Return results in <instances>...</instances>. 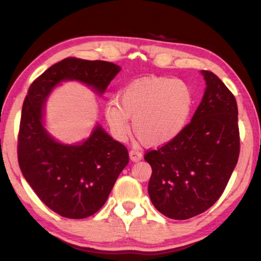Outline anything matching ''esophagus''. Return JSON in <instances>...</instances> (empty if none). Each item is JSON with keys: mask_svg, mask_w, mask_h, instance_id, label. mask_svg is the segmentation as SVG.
<instances>
[{"mask_svg": "<svg viewBox=\"0 0 261 261\" xmlns=\"http://www.w3.org/2000/svg\"><path fill=\"white\" fill-rule=\"evenodd\" d=\"M128 157H130V160L133 162H139V161L142 160L143 155H142V152H140L139 149L134 148V149H131L130 152H128Z\"/></svg>", "mask_w": 261, "mask_h": 261, "instance_id": "esophagus-1", "label": "esophagus"}]
</instances>
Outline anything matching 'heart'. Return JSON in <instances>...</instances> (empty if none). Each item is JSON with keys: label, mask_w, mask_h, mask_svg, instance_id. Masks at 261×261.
I'll return each mask as SVG.
<instances>
[{"label": "heart", "mask_w": 261, "mask_h": 261, "mask_svg": "<svg viewBox=\"0 0 261 261\" xmlns=\"http://www.w3.org/2000/svg\"><path fill=\"white\" fill-rule=\"evenodd\" d=\"M195 95L189 83L173 77L134 80L108 101L104 116L114 136L124 140L133 121L135 136L146 146H162L178 137L188 125Z\"/></svg>", "instance_id": "heart-1"}]
</instances>
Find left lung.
<instances>
[{
  "label": "left lung",
  "mask_w": 261,
  "mask_h": 261,
  "mask_svg": "<svg viewBox=\"0 0 261 261\" xmlns=\"http://www.w3.org/2000/svg\"><path fill=\"white\" fill-rule=\"evenodd\" d=\"M201 74L206 89L190 124L174 140L145 155L152 167L151 201L173 220H188L211 207L239 157L234 95L215 73Z\"/></svg>",
  "instance_id": "1"
}]
</instances>
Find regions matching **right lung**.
<instances>
[{"mask_svg":"<svg viewBox=\"0 0 261 261\" xmlns=\"http://www.w3.org/2000/svg\"><path fill=\"white\" fill-rule=\"evenodd\" d=\"M120 70L113 62L68 58L29 87L20 116L18 162L39 199L60 216L80 220L94 215L128 163V153L99 124L82 142H60L45 127V104L54 89L67 81L101 95Z\"/></svg>","mask_w":261,"mask_h":261,"instance_id":"obj_1","label":"right lung"}]
</instances>
